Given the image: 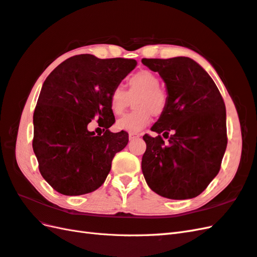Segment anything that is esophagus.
<instances>
[{
	"label": "esophagus",
	"mask_w": 257,
	"mask_h": 257,
	"mask_svg": "<svg viewBox=\"0 0 257 257\" xmlns=\"http://www.w3.org/2000/svg\"><path fill=\"white\" fill-rule=\"evenodd\" d=\"M138 137H140L139 134H135V133H130V134H129V139H130V140H134V139H136V138H138Z\"/></svg>",
	"instance_id": "esophagus-1"
}]
</instances>
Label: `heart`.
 I'll use <instances>...</instances> for the list:
<instances>
[{
    "label": "heart",
    "mask_w": 257,
    "mask_h": 257,
    "mask_svg": "<svg viewBox=\"0 0 257 257\" xmlns=\"http://www.w3.org/2000/svg\"><path fill=\"white\" fill-rule=\"evenodd\" d=\"M161 80L152 71L141 70L127 80V91L121 86H115L108 97L109 109L115 116H121L135 98L133 110L117 122L119 129L137 133L147 127L152 115L162 116L169 103V94L160 86Z\"/></svg>",
    "instance_id": "1"
}]
</instances>
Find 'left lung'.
I'll use <instances>...</instances> for the list:
<instances>
[{
	"mask_svg": "<svg viewBox=\"0 0 257 257\" xmlns=\"http://www.w3.org/2000/svg\"><path fill=\"white\" fill-rule=\"evenodd\" d=\"M142 63L161 75L169 93L168 108L151 128L158 136H143L142 173L160 196L194 198L221 168L228 143L223 98L209 74L192 59L143 58Z\"/></svg>",
	"mask_w": 257,
	"mask_h": 257,
	"instance_id": "1",
	"label": "left lung"
}]
</instances>
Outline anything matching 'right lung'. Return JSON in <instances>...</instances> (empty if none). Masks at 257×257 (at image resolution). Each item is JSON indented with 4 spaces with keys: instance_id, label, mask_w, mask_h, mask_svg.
<instances>
[{
    "instance_id": "obj_1",
    "label": "right lung",
    "mask_w": 257,
    "mask_h": 257,
    "mask_svg": "<svg viewBox=\"0 0 257 257\" xmlns=\"http://www.w3.org/2000/svg\"><path fill=\"white\" fill-rule=\"evenodd\" d=\"M136 65L134 59L77 55L47 76L34 111L33 149L40 174L58 193L79 196L99 188L115 154L127 146L126 131L108 130L115 123L108 97ZM94 117L104 127L101 136L87 130Z\"/></svg>"
}]
</instances>
